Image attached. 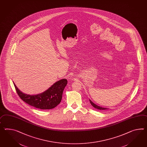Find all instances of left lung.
Here are the masks:
<instances>
[{
	"label": "left lung",
	"mask_w": 147,
	"mask_h": 147,
	"mask_svg": "<svg viewBox=\"0 0 147 147\" xmlns=\"http://www.w3.org/2000/svg\"><path fill=\"white\" fill-rule=\"evenodd\" d=\"M90 102L91 105H92V106H93L94 108H96V109H98V110H107V109H108V108H103V107H100V106H98V105H95V103H94L92 101L90 100Z\"/></svg>",
	"instance_id": "obj_1"
}]
</instances>
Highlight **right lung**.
<instances>
[{
    "label": "right lung",
    "instance_id": "1",
    "mask_svg": "<svg viewBox=\"0 0 147 147\" xmlns=\"http://www.w3.org/2000/svg\"><path fill=\"white\" fill-rule=\"evenodd\" d=\"M67 83V79H61L54 83L47 90L36 95L23 93L13 83L17 93L23 101L36 108L47 110L54 108L60 103Z\"/></svg>",
    "mask_w": 147,
    "mask_h": 147
}]
</instances>
